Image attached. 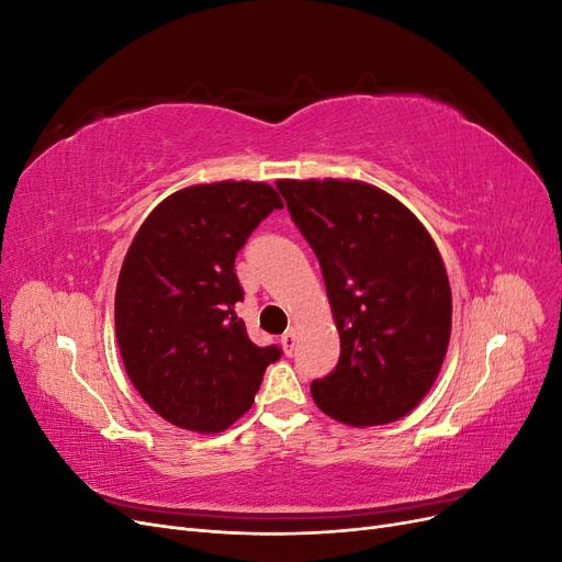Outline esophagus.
Instances as JSON below:
<instances>
[{
  "label": "esophagus",
  "instance_id": "1",
  "mask_svg": "<svg viewBox=\"0 0 562 562\" xmlns=\"http://www.w3.org/2000/svg\"><path fill=\"white\" fill-rule=\"evenodd\" d=\"M295 342H297V330H295V328L285 330V333L281 335V347H283V351H285L288 356L293 353V349H295Z\"/></svg>",
  "mask_w": 562,
  "mask_h": 562
}]
</instances>
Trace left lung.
I'll list each match as a JSON object with an SVG mask.
<instances>
[{
	"mask_svg": "<svg viewBox=\"0 0 562 562\" xmlns=\"http://www.w3.org/2000/svg\"><path fill=\"white\" fill-rule=\"evenodd\" d=\"M314 248L339 333V363L312 398L349 427L413 413L446 361L452 293L417 215L361 180H277Z\"/></svg>",
	"mask_w": 562,
	"mask_h": 562,
	"instance_id": "8db88e82",
	"label": "left lung"
}]
</instances>
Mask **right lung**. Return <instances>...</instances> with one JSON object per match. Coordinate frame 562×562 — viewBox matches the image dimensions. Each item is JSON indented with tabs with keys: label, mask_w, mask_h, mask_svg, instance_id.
<instances>
[{
	"label": "right lung",
	"mask_w": 562,
	"mask_h": 562,
	"mask_svg": "<svg viewBox=\"0 0 562 562\" xmlns=\"http://www.w3.org/2000/svg\"><path fill=\"white\" fill-rule=\"evenodd\" d=\"M283 209L267 182L190 184L147 215L119 271L116 345L128 380L166 422L217 434L255 401L279 347L250 342L234 260L262 220Z\"/></svg>",
	"instance_id": "right-lung-1"
}]
</instances>
